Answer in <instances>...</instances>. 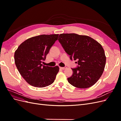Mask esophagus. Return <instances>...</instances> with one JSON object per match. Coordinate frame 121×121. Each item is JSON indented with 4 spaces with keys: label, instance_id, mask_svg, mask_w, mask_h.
Returning <instances> with one entry per match:
<instances>
[{
    "label": "esophagus",
    "instance_id": "34e87169",
    "mask_svg": "<svg viewBox=\"0 0 121 121\" xmlns=\"http://www.w3.org/2000/svg\"><path fill=\"white\" fill-rule=\"evenodd\" d=\"M61 69H67V67H60V68Z\"/></svg>",
    "mask_w": 121,
    "mask_h": 121
}]
</instances>
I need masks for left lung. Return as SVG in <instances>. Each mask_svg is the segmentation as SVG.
Here are the masks:
<instances>
[{
    "label": "left lung",
    "mask_w": 121,
    "mask_h": 121,
    "mask_svg": "<svg viewBox=\"0 0 121 121\" xmlns=\"http://www.w3.org/2000/svg\"><path fill=\"white\" fill-rule=\"evenodd\" d=\"M58 40L71 60H77V68L68 81L79 88H87L95 84L104 69L106 56L101 45L89 36L75 33L60 34Z\"/></svg>",
    "instance_id": "obj_1"
}]
</instances>
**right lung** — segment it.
<instances>
[{
    "label": "right lung",
    "mask_w": 121,
    "mask_h": 121,
    "mask_svg": "<svg viewBox=\"0 0 121 121\" xmlns=\"http://www.w3.org/2000/svg\"><path fill=\"white\" fill-rule=\"evenodd\" d=\"M58 36V34L34 36L25 40L16 50L14 57L16 67L30 85L42 88L54 81L59 67L45 66L42 63Z\"/></svg>",
    "instance_id": "add662e5"
}]
</instances>
